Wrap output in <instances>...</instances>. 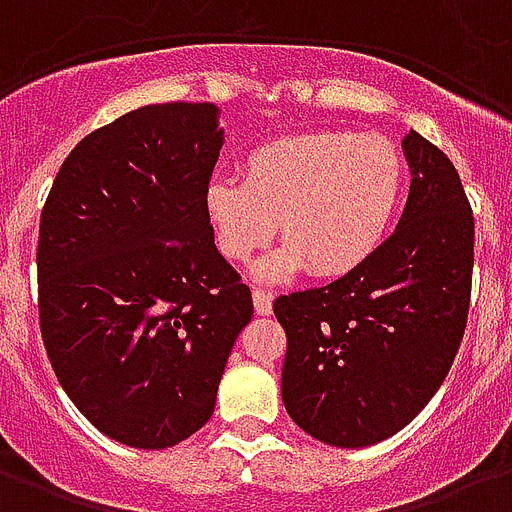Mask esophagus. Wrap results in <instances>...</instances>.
Listing matches in <instances>:
<instances>
[{
    "instance_id": "esophagus-1",
    "label": "esophagus",
    "mask_w": 512,
    "mask_h": 512,
    "mask_svg": "<svg viewBox=\"0 0 512 512\" xmlns=\"http://www.w3.org/2000/svg\"><path fill=\"white\" fill-rule=\"evenodd\" d=\"M253 309L259 317H269L272 314V296L264 290H253Z\"/></svg>"
}]
</instances>
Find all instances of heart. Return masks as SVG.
Wrapping results in <instances>:
<instances>
[{
  "label": "heart",
  "mask_w": 512,
  "mask_h": 512,
  "mask_svg": "<svg viewBox=\"0 0 512 512\" xmlns=\"http://www.w3.org/2000/svg\"><path fill=\"white\" fill-rule=\"evenodd\" d=\"M407 190L402 150L380 134L306 132L253 147L243 179L214 177L203 211L224 259L245 264L275 237L285 240L253 269L282 282L312 269L338 280L370 264L394 230Z\"/></svg>",
  "instance_id": "1"
}]
</instances>
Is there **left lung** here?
<instances>
[{
    "instance_id": "left-lung-1",
    "label": "left lung",
    "mask_w": 512,
    "mask_h": 512,
    "mask_svg": "<svg viewBox=\"0 0 512 512\" xmlns=\"http://www.w3.org/2000/svg\"><path fill=\"white\" fill-rule=\"evenodd\" d=\"M404 214L378 256L325 288L275 301L288 335L282 404L330 447L394 436L431 402L468 320L473 211L455 166L410 132Z\"/></svg>"
}]
</instances>
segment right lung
Listing matches in <instances>:
<instances>
[{
  "instance_id": "1",
  "label": "right lung",
  "mask_w": 512,
  "mask_h": 512,
  "mask_svg": "<svg viewBox=\"0 0 512 512\" xmlns=\"http://www.w3.org/2000/svg\"><path fill=\"white\" fill-rule=\"evenodd\" d=\"M214 102L145 105L87 134L39 224V322L60 386L100 433L166 449L214 415L248 285L203 211Z\"/></svg>"
}]
</instances>
